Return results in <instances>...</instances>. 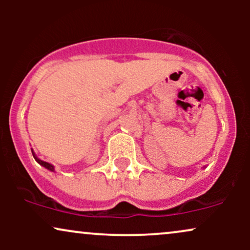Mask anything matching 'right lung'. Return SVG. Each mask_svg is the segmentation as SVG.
Segmentation results:
<instances>
[{"mask_svg": "<svg viewBox=\"0 0 250 250\" xmlns=\"http://www.w3.org/2000/svg\"><path fill=\"white\" fill-rule=\"evenodd\" d=\"M31 153H33L34 159H35V161H36L37 163H39V165H41L42 167H44L45 169H48V170H50V171H55V167H54V166L51 165V163H48V162H45V161H42V160H40L39 157L36 156V154L34 153L33 149H31Z\"/></svg>", "mask_w": 250, "mask_h": 250, "instance_id": "add662e5", "label": "right lung"}]
</instances>
